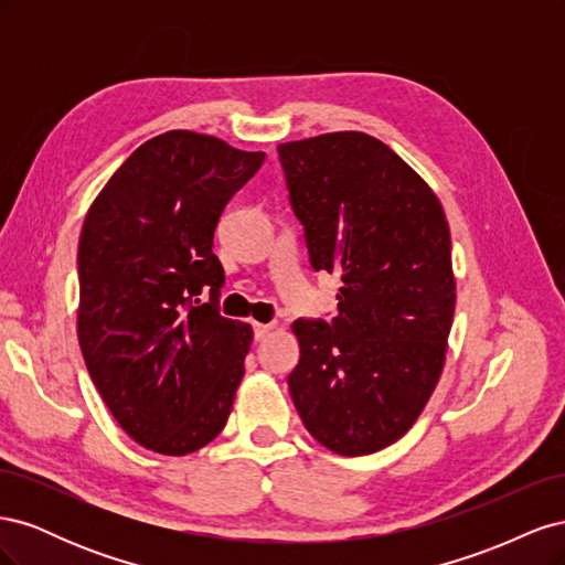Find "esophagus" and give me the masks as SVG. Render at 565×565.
Returning <instances> with one entry per match:
<instances>
[{
	"instance_id": "obj_1",
	"label": "esophagus",
	"mask_w": 565,
	"mask_h": 565,
	"mask_svg": "<svg viewBox=\"0 0 565 565\" xmlns=\"http://www.w3.org/2000/svg\"><path fill=\"white\" fill-rule=\"evenodd\" d=\"M273 330H276V324H270V322H254V339L256 341H264Z\"/></svg>"
}]
</instances>
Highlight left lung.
Instances as JSON below:
<instances>
[{
  "label": "left lung",
  "instance_id": "left-lung-1",
  "mask_svg": "<svg viewBox=\"0 0 565 565\" xmlns=\"http://www.w3.org/2000/svg\"><path fill=\"white\" fill-rule=\"evenodd\" d=\"M313 270L339 273L337 316L299 318L287 377L324 448L358 457L407 434L446 363L455 313L450 228L436 193L363 131L278 146Z\"/></svg>",
  "mask_w": 565,
  "mask_h": 565
}]
</instances>
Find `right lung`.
<instances>
[{
    "mask_svg": "<svg viewBox=\"0 0 565 565\" xmlns=\"http://www.w3.org/2000/svg\"><path fill=\"white\" fill-rule=\"evenodd\" d=\"M264 158L207 134H160L131 152L84 218L79 349L117 424L152 452H195L228 422L252 328L218 313L214 228Z\"/></svg>",
    "mask_w": 565,
    "mask_h": 565,
    "instance_id": "add662e5",
    "label": "right lung"
}]
</instances>
